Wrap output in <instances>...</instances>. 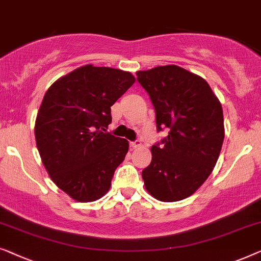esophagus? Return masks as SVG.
Listing matches in <instances>:
<instances>
[{"instance_id":"1","label":"esophagus","mask_w":261,"mask_h":261,"mask_svg":"<svg viewBox=\"0 0 261 261\" xmlns=\"http://www.w3.org/2000/svg\"><path fill=\"white\" fill-rule=\"evenodd\" d=\"M141 145H142L141 141H135V142H130V148H131L132 150H135V149H138V148H141Z\"/></svg>"}]
</instances>
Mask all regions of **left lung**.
<instances>
[{"mask_svg": "<svg viewBox=\"0 0 261 261\" xmlns=\"http://www.w3.org/2000/svg\"><path fill=\"white\" fill-rule=\"evenodd\" d=\"M137 80L156 110L157 129L168 136L151 146V163L142 171L146 192L162 202L189 197L212 174L225 126L221 102L200 75L176 65L138 71Z\"/></svg>", "mask_w": 261, "mask_h": 261, "instance_id": "8db88e82", "label": "left lung"}]
</instances>
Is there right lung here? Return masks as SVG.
Returning <instances> with one entry per match:
<instances>
[{"instance_id": "obj_1", "label": "right lung", "mask_w": 261, "mask_h": 261, "mask_svg": "<svg viewBox=\"0 0 261 261\" xmlns=\"http://www.w3.org/2000/svg\"><path fill=\"white\" fill-rule=\"evenodd\" d=\"M136 82L130 72L85 65L54 82L35 120L40 157L52 181L78 202L109 192L129 151L125 138L105 131L111 106Z\"/></svg>"}]
</instances>
